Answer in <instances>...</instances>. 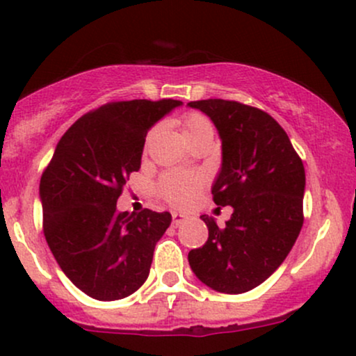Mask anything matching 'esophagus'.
I'll use <instances>...</instances> for the list:
<instances>
[{
	"label": "esophagus",
	"instance_id": "esophagus-1",
	"mask_svg": "<svg viewBox=\"0 0 356 356\" xmlns=\"http://www.w3.org/2000/svg\"><path fill=\"white\" fill-rule=\"evenodd\" d=\"M187 217L184 213H177V211H174L172 213V227H179V225H182L186 222Z\"/></svg>",
	"mask_w": 356,
	"mask_h": 356
}]
</instances>
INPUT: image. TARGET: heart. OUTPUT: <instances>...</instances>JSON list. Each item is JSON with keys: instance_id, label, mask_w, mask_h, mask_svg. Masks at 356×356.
Returning a JSON list of instances; mask_svg holds the SVG:
<instances>
[{"instance_id": "obj_1", "label": "heart", "mask_w": 356, "mask_h": 356, "mask_svg": "<svg viewBox=\"0 0 356 356\" xmlns=\"http://www.w3.org/2000/svg\"><path fill=\"white\" fill-rule=\"evenodd\" d=\"M181 128L184 138L187 139L207 128H211V126L204 115L197 113V111H188L182 116ZM202 186H204V179L197 174H165L159 181V193L169 204L186 205L197 195Z\"/></svg>"}]
</instances>
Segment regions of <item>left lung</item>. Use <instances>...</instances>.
I'll return each mask as SVG.
<instances>
[{
	"mask_svg": "<svg viewBox=\"0 0 356 356\" xmlns=\"http://www.w3.org/2000/svg\"><path fill=\"white\" fill-rule=\"evenodd\" d=\"M187 105L217 126L222 170L211 195L217 205L233 207L225 227L202 215L209 240L188 253V264L211 289L248 292L281 266L302 228V159L281 124L259 108L222 98Z\"/></svg>",
	"mask_w": 356,
	"mask_h": 356,
	"instance_id": "8db88e82",
	"label": "left lung"
}]
</instances>
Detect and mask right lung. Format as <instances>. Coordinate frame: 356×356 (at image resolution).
Listing matches in <instances>:
<instances>
[{
    "label": "right lung",
    "instance_id": "obj_1",
    "mask_svg": "<svg viewBox=\"0 0 356 356\" xmlns=\"http://www.w3.org/2000/svg\"><path fill=\"white\" fill-rule=\"evenodd\" d=\"M182 102H110L67 129L40 177L42 228L65 276L97 300L128 298L145 284L169 211L116 210L141 168L146 134Z\"/></svg>",
    "mask_w": 356,
    "mask_h": 356
}]
</instances>
